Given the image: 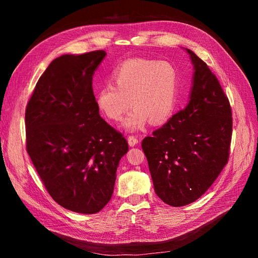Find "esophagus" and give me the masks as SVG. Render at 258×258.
<instances>
[{"instance_id":"obj_1","label":"esophagus","mask_w":258,"mask_h":258,"mask_svg":"<svg viewBox=\"0 0 258 258\" xmlns=\"http://www.w3.org/2000/svg\"><path fill=\"white\" fill-rule=\"evenodd\" d=\"M138 143H139V140L136 137L131 136V137L128 138V144H129V146H131V147L132 146H136Z\"/></svg>"}]
</instances>
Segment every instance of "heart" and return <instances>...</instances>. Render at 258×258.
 <instances>
[{"label": "heart", "mask_w": 258, "mask_h": 258, "mask_svg": "<svg viewBox=\"0 0 258 258\" xmlns=\"http://www.w3.org/2000/svg\"><path fill=\"white\" fill-rule=\"evenodd\" d=\"M112 80L115 85L108 83L95 92V102L111 120H119L130 104L135 106L121 122L126 130H141L148 119L154 124L161 123L173 114L181 81L171 62L128 59L114 70Z\"/></svg>", "instance_id": "1"}]
</instances>
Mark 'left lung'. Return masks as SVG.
<instances>
[{
	"mask_svg": "<svg viewBox=\"0 0 258 258\" xmlns=\"http://www.w3.org/2000/svg\"><path fill=\"white\" fill-rule=\"evenodd\" d=\"M188 103L142 142L157 196L171 207L199 199L228 161L232 118L216 76L196 53Z\"/></svg>",
	"mask_w": 258,
	"mask_h": 258,
	"instance_id": "left-lung-1",
	"label": "left lung"
}]
</instances>
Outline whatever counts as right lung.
<instances>
[{
    "mask_svg": "<svg viewBox=\"0 0 258 258\" xmlns=\"http://www.w3.org/2000/svg\"><path fill=\"white\" fill-rule=\"evenodd\" d=\"M104 50L62 54L38 80L26 111L27 151L52 199L95 214L111 200L128 143L99 114L92 76Z\"/></svg>",
    "mask_w": 258,
    "mask_h": 258,
    "instance_id": "1",
    "label": "right lung"
}]
</instances>
